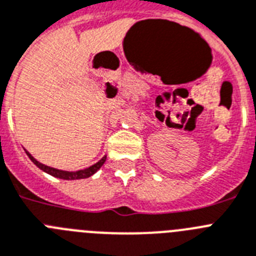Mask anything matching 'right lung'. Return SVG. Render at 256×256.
Here are the masks:
<instances>
[{"mask_svg": "<svg viewBox=\"0 0 256 256\" xmlns=\"http://www.w3.org/2000/svg\"><path fill=\"white\" fill-rule=\"evenodd\" d=\"M26 156H28V157L30 158V161H32L33 164L37 166V168H41V170L45 171V172H48V174L52 175V176L59 178V179H64V180H77V179H86V178L91 176V175H94L95 172H96V171L99 170L102 166H103V164L106 162V156H104L103 158L99 160L96 164H94V165L90 166V168H84V170H78V171H64V170H58V168L44 165V164H41V162L37 161V160H36L30 152H26Z\"/></svg>", "mask_w": 256, "mask_h": 256, "instance_id": "right-lung-1", "label": "right lung"}]
</instances>
